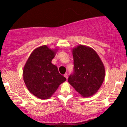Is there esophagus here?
<instances>
[{
  "mask_svg": "<svg viewBox=\"0 0 127 127\" xmlns=\"http://www.w3.org/2000/svg\"><path fill=\"white\" fill-rule=\"evenodd\" d=\"M64 76L65 78H66V79L68 78V75H67V73H65L64 75Z\"/></svg>",
  "mask_w": 127,
  "mask_h": 127,
  "instance_id": "1",
  "label": "esophagus"
}]
</instances>
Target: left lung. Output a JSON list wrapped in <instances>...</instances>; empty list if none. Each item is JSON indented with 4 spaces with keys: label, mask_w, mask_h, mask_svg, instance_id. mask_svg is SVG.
Segmentation results:
<instances>
[{
    "label": "left lung",
    "mask_w": 127,
    "mask_h": 127,
    "mask_svg": "<svg viewBox=\"0 0 127 127\" xmlns=\"http://www.w3.org/2000/svg\"><path fill=\"white\" fill-rule=\"evenodd\" d=\"M73 72L68 82L78 93L85 97L94 95L103 84L105 70L95 51L84 45L73 49Z\"/></svg>",
    "instance_id": "1"
}]
</instances>
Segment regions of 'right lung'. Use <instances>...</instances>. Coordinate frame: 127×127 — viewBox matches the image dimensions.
Returning <instances> with one entry per match:
<instances>
[{"label":"right lung","mask_w":127,"mask_h":127,"mask_svg":"<svg viewBox=\"0 0 127 127\" xmlns=\"http://www.w3.org/2000/svg\"><path fill=\"white\" fill-rule=\"evenodd\" d=\"M55 52L46 45L33 51L23 70V79L29 91L37 98L48 99L66 80L51 63Z\"/></svg>","instance_id":"add662e5"}]
</instances>
